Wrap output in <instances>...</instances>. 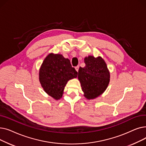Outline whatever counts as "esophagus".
I'll list each match as a JSON object with an SVG mask.
<instances>
[{
	"mask_svg": "<svg viewBox=\"0 0 146 146\" xmlns=\"http://www.w3.org/2000/svg\"><path fill=\"white\" fill-rule=\"evenodd\" d=\"M79 66H76V67H75L76 70L77 71V72H78V71H79Z\"/></svg>",
	"mask_w": 146,
	"mask_h": 146,
	"instance_id": "34e87169",
	"label": "esophagus"
}]
</instances>
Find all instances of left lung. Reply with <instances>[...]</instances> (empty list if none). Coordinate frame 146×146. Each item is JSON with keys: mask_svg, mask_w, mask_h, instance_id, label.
Instances as JSON below:
<instances>
[{"mask_svg": "<svg viewBox=\"0 0 146 146\" xmlns=\"http://www.w3.org/2000/svg\"><path fill=\"white\" fill-rule=\"evenodd\" d=\"M84 61L86 66L80 67L78 79L87 99H94L101 95L110 82V74L105 61L101 57L89 56Z\"/></svg>", "mask_w": 146, "mask_h": 146, "instance_id": "8db88e82", "label": "left lung"}]
</instances>
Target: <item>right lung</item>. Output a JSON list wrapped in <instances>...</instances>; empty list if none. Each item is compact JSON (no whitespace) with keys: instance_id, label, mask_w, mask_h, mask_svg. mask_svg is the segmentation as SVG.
Listing matches in <instances>:
<instances>
[{"instance_id":"1","label":"right lung","mask_w":146,"mask_h":146,"mask_svg":"<svg viewBox=\"0 0 146 146\" xmlns=\"http://www.w3.org/2000/svg\"><path fill=\"white\" fill-rule=\"evenodd\" d=\"M78 72L70 61L61 54H50L41 66L39 79L44 91L56 100L63 96L68 80L76 78Z\"/></svg>"}]
</instances>
